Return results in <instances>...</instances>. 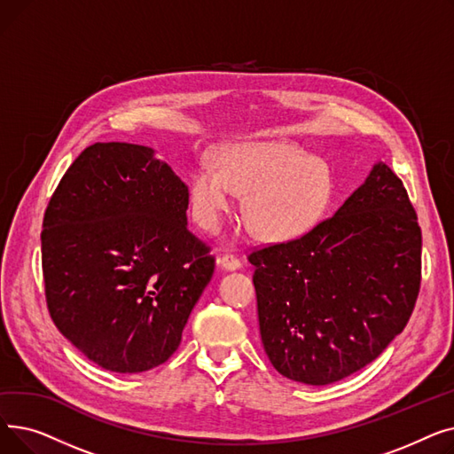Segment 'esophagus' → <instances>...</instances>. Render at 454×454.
I'll use <instances>...</instances> for the list:
<instances>
[{"mask_svg": "<svg viewBox=\"0 0 454 454\" xmlns=\"http://www.w3.org/2000/svg\"><path fill=\"white\" fill-rule=\"evenodd\" d=\"M219 267L223 269V270H239L243 265H241V261L237 259L235 255H231V254H226V255H223L219 261Z\"/></svg>", "mask_w": 454, "mask_h": 454, "instance_id": "34e87169", "label": "esophagus"}]
</instances>
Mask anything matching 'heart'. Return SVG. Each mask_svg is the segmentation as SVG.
Masks as SVG:
<instances>
[{
	"mask_svg": "<svg viewBox=\"0 0 454 454\" xmlns=\"http://www.w3.org/2000/svg\"><path fill=\"white\" fill-rule=\"evenodd\" d=\"M215 171L200 167L189 180L197 224L217 231L245 195V219L265 241H291L311 231L331 199L327 165L287 141H245L213 154Z\"/></svg>",
	"mask_w": 454,
	"mask_h": 454,
	"instance_id": "1",
	"label": "heart"
}]
</instances>
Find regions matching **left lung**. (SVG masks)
I'll return each instance as SVG.
<instances>
[{
    "label": "left lung",
    "instance_id": "left-lung-1",
    "mask_svg": "<svg viewBox=\"0 0 454 454\" xmlns=\"http://www.w3.org/2000/svg\"><path fill=\"white\" fill-rule=\"evenodd\" d=\"M248 261L272 366L322 387L375 361L407 325L421 281V230L407 189L379 161L331 219Z\"/></svg>",
    "mask_w": 454,
    "mask_h": 454
}]
</instances>
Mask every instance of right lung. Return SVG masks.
<instances>
[{
    "label": "right lung",
    "mask_w": 454,
    "mask_h": 454,
    "mask_svg": "<svg viewBox=\"0 0 454 454\" xmlns=\"http://www.w3.org/2000/svg\"><path fill=\"white\" fill-rule=\"evenodd\" d=\"M187 204L171 167L134 143H93L62 176L43 215L45 300L91 363L139 373L180 346L215 269Z\"/></svg>",
    "instance_id": "obj_1"
}]
</instances>
